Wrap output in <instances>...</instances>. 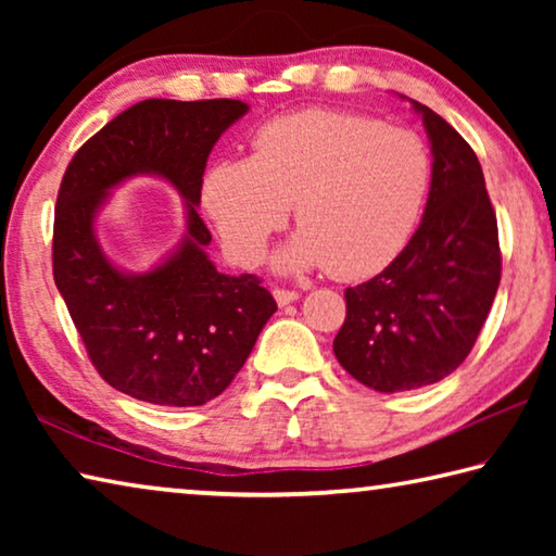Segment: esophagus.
Wrapping results in <instances>:
<instances>
[{"mask_svg":"<svg viewBox=\"0 0 556 556\" xmlns=\"http://www.w3.org/2000/svg\"><path fill=\"white\" fill-rule=\"evenodd\" d=\"M271 294H275V301L279 306H287V304H294V301L299 299V294L296 291H289V289H275L271 291Z\"/></svg>","mask_w":556,"mask_h":556,"instance_id":"esophagus-1","label":"esophagus"}]
</instances>
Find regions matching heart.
Masks as SVG:
<instances>
[{"instance_id":"obj_1","label":"heart","mask_w":556,"mask_h":556,"mask_svg":"<svg viewBox=\"0 0 556 556\" xmlns=\"http://www.w3.org/2000/svg\"><path fill=\"white\" fill-rule=\"evenodd\" d=\"M431 174L429 147L417 131L351 112L304 110L267 122L252 156L215 162L201 199L223 248L242 267L260 265L294 203L301 228L277 252V267L368 279L417 232Z\"/></svg>"}]
</instances>
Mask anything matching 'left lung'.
Masks as SVG:
<instances>
[{
  "label": "left lung",
  "mask_w": 556,
  "mask_h": 556,
  "mask_svg": "<svg viewBox=\"0 0 556 556\" xmlns=\"http://www.w3.org/2000/svg\"><path fill=\"white\" fill-rule=\"evenodd\" d=\"M409 105L431 147L427 208L388 269L345 289V324L333 341L338 363L378 392L419 390L454 372L501 285L497 220L478 156L434 110Z\"/></svg>",
  "instance_id": "obj_1"
}]
</instances>
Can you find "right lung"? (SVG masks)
Wrapping results in <instances>:
<instances>
[{
    "mask_svg": "<svg viewBox=\"0 0 556 556\" xmlns=\"http://www.w3.org/2000/svg\"><path fill=\"white\" fill-rule=\"evenodd\" d=\"M240 100H144L108 122L65 168L53 223V279L102 380L164 407H199L228 388L277 312L255 275H223L199 215L215 142L248 115ZM162 177L185 201V235L144 273L112 261L97 215L119 185Z\"/></svg>",
    "mask_w": 556,
    "mask_h": 556,
    "instance_id": "obj_1",
    "label": "right lung"
}]
</instances>
